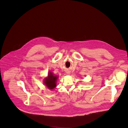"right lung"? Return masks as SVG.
Segmentation results:
<instances>
[{
    "mask_svg": "<svg viewBox=\"0 0 128 128\" xmlns=\"http://www.w3.org/2000/svg\"><path fill=\"white\" fill-rule=\"evenodd\" d=\"M58 76H54V74L51 72H49L48 77L44 80V84L46 87L50 89H53L56 86V80Z\"/></svg>",
    "mask_w": 128,
    "mask_h": 128,
    "instance_id": "add662e5",
    "label": "right lung"
}]
</instances>
